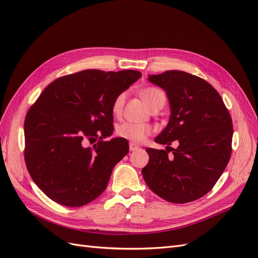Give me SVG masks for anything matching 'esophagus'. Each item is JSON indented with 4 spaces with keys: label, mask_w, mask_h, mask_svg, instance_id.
Instances as JSON below:
<instances>
[{
    "label": "esophagus",
    "mask_w": 258,
    "mask_h": 258,
    "mask_svg": "<svg viewBox=\"0 0 258 258\" xmlns=\"http://www.w3.org/2000/svg\"><path fill=\"white\" fill-rule=\"evenodd\" d=\"M139 148V146L138 145H136V144H134V143H130L129 144V150L131 151V152H135V151H137Z\"/></svg>",
    "instance_id": "esophagus-1"
}]
</instances>
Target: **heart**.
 <instances>
[{"mask_svg":"<svg viewBox=\"0 0 258 258\" xmlns=\"http://www.w3.org/2000/svg\"><path fill=\"white\" fill-rule=\"evenodd\" d=\"M140 96H141L142 100L145 102V104L148 106L150 110L154 107L161 108L166 102V95L165 92L160 90L159 88L156 87H146L140 91ZM126 93L121 92L117 96L112 104V111L113 114L118 116L121 111L122 106L126 101ZM151 128L146 126V124H136L130 122L121 123L120 126L117 128L116 134L118 137L126 139L128 141L132 142L134 144H141L151 135Z\"/></svg>","mask_w":258,"mask_h":258,"instance_id":"1","label":"heart"}]
</instances>
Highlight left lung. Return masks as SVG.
Here are the masks:
<instances>
[{
    "label": "left lung",
    "instance_id": "left-lung-1",
    "mask_svg": "<svg viewBox=\"0 0 258 258\" xmlns=\"http://www.w3.org/2000/svg\"><path fill=\"white\" fill-rule=\"evenodd\" d=\"M148 81L166 91L171 115L155 139L167 144L166 151L146 148L150 160L142 169L144 181L172 204L197 200L213 188L230 159V114L213 86L196 75L173 70L150 75ZM175 139L179 146L172 149Z\"/></svg>",
    "mask_w": 258,
    "mask_h": 258
}]
</instances>
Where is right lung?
Segmentation results:
<instances>
[{
    "mask_svg": "<svg viewBox=\"0 0 258 258\" xmlns=\"http://www.w3.org/2000/svg\"><path fill=\"white\" fill-rule=\"evenodd\" d=\"M142 74L135 70H85L46 87L25 120V160L34 183L66 207H82L102 194L113 168L129 152L112 136L115 98ZM98 144L86 148V141Z\"/></svg>",
    "mask_w": 258,
    "mask_h": 258,
    "instance_id": "obj_1",
    "label": "right lung"
}]
</instances>
